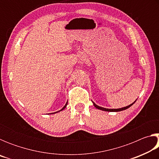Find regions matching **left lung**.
<instances>
[{
	"mask_svg": "<svg viewBox=\"0 0 159 159\" xmlns=\"http://www.w3.org/2000/svg\"><path fill=\"white\" fill-rule=\"evenodd\" d=\"M134 102H134L133 104H130V105H128L127 107H123V108H120V109H106V108H103V107H101L98 106V105H97V104H95V103H94V102H93V104H94V106H95L97 109L102 110V111H123V110H125V109H128L129 107L133 105V104L134 103Z\"/></svg>",
	"mask_w": 159,
	"mask_h": 159,
	"instance_id": "left-lung-1",
	"label": "left lung"
}]
</instances>
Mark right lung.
<instances>
[{
    "mask_svg": "<svg viewBox=\"0 0 159 159\" xmlns=\"http://www.w3.org/2000/svg\"><path fill=\"white\" fill-rule=\"evenodd\" d=\"M66 105H67V102H66V104H65V105H64V107H63V108H62V109H61L60 110V111H62V110H63V109H65V108H66ZM57 111V112H55V113H57V112H59V111ZM55 113H52V114H55Z\"/></svg>",
    "mask_w": 159,
    "mask_h": 159,
    "instance_id": "add662e5",
    "label": "right lung"
}]
</instances>
